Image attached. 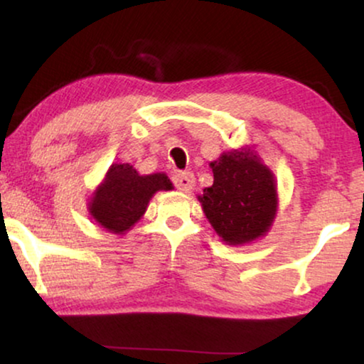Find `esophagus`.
Listing matches in <instances>:
<instances>
[{
  "label": "esophagus",
  "instance_id": "esophagus-1",
  "mask_svg": "<svg viewBox=\"0 0 364 364\" xmlns=\"http://www.w3.org/2000/svg\"><path fill=\"white\" fill-rule=\"evenodd\" d=\"M172 181H173V186H176L178 191L187 192L193 187V182H196V178H193L192 172H178L172 177Z\"/></svg>",
  "mask_w": 364,
  "mask_h": 364
}]
</instances>
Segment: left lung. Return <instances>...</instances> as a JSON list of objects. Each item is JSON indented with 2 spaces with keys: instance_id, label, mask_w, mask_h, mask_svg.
I'll list each match as a JSON object with an SVG mask.
<instances>
[{
  "instance_id": "obj_1",
  "label": "left lung",
  "mask_w": 364,
  "mask_h": 364,
  "mask_svg": "<svg viewBox=\"0 0 364 364\" xmlns=\"http://www.w3.org/2000/svg\"><path fill=\"white\" fill-rule=\"evenodd\" d=\"M210 167L213 183L198 200L217 235L228 245H245L265 235L278 207L270 168L250 147L223 152Z\"/></svg>"
}]
</instances>
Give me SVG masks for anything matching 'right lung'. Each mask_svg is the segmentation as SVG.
I'll use <instances>...</instances> for the list:
<instances>
[{
  "mask_svg": "<svg viewBox=\"0 0 364 364\" xmlns=\"http://www.w3.org/2000/svg\"><path fill=\"white\" fill-rule=\"evenodd\" d=\"M172 188L166 173L141 176L131 164H112L92 193L89 213L106 230L122 235L141 220L154 193Z\"/></svg>",
  "mask_w": 364,
  "mask_h": 364,
  "instance_id": "obj_1",
  "label": "right lung"
}]
</instances>
